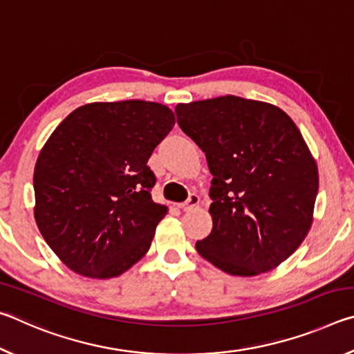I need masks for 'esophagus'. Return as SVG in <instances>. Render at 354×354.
Here are the masks:
<instances>
[{
    "label": "esophagus",
    "mask_w": 354,
    "mask_h": 354,
    "mask_svg": "<svg viewBox=\"0 0 354 354\" xmlns=\"http://www.w3.org/2000/svg\"><path fill=\"white\" fill-rule=\"evenodd\" d=\"M198 203H200V196L195 195V194H192L189 198H187V201L181 203V205H179V207H181L183 211H190V209L195 207L196 205H198Z\"/></svg>",
    "instance_id": "esophagus-1"
}]
</instances>
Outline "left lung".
<instances>
[{
	"instance_id": "8db88e82",
	"label": "left lung",
	"mask_w": 354,
	"mask_h": 354,
	"mask_svg": "<svg viewBox=\"0 0 354 354\" xmlns=\"http://www.w3.org/2000/svg\"><path fill=\"white\" fill-rule=\"evenodd\" d=\"M178 124L212 173V231L196 251L232 277L278 267L308 236L319 170L297 124L263 101L234 95L176 106Z\"/></svg>"
}]
</instances>
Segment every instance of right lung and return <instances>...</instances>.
<instances>
[{"label":"right lung","instance_id":"obj_1","mask_svg":"<svg viewBox=\"0 0 354 354\" xmlns=\"http://www.w3.org/2000/svg\"><path fill=\"white\" fill-rule=\"evenodd\" d=\"M175 122L153 101L91 103L46 140L34 169V217L70 270L107 279L147 254L169 211L151 198L147 162Z\"/></svg>","mask_w":354,"mask_h":354}]
</instances>
